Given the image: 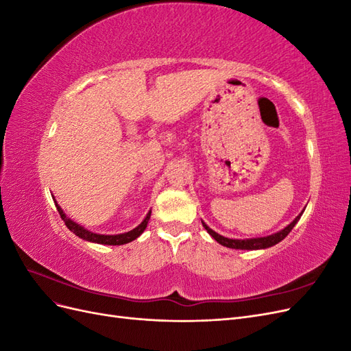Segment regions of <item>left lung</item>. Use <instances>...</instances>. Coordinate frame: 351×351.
Wrapping results in <instances>:
<instances>
[{
  "label": "left lung",
  "mask_w": 351,
  "mask_h": 351,
  "mask_svg": "<svg viewBox=\"0 0 351 351\" xmlns=\"http://www.w3.org/2000/svg\"><path fill=\"white\" fill-rule=\"evenodd\" d=\"M303 212H304V209L290 222L289 226L284 227L282 230L274 232V234L265 236V237H253V239H243V240L241 239H228V237L218 234V232H215L212 228H209L204 221H202V226H204L205 230L209 232V236L214 237L219 244H222V246L230 247V249H240V250H259V249L272 247V246H275V244L280 243L281 240H284L287 236H289V232L294 228L297 222H299Z\"/></svg>",
  "instance_id": "obj_1"
}]
</instances>
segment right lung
I'll return each instance as SVG.
<instances>
[{
  "instance_id": "obj_1",
  "label": "right lung",
  "mask_w": 351,
  "mask_h": 351,
  "mask_svg": "<svg viewBox=\"0 0 351 351\" xmlns=\"http://www.w3.org/2000/svg\"><path fill=\"white\" fill-rule=\"evenodd\" d=\"M54 199V197H52ZM56 206L60 212V217L61 219L64 221V224L67 226V228L73 232V234H76L77 237L86 240V241H92V243H98V244H108V246H120V244H125V243H130L133 240H136L137 237H139L142 232L145 231L147 222H149V218H151V210L147 212L145 219L141 222L139 226H137L136 228L127 231V232H123V234H112V236H107V234H97V232L93 231H89L84 227L79 226L77 222H74L73 219H70L66 214L64 210L61 209V206L57 204L56 200Z\"/></svg>"
}]
</instances>
